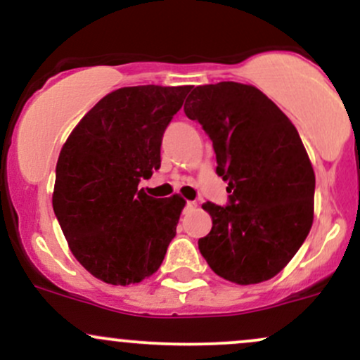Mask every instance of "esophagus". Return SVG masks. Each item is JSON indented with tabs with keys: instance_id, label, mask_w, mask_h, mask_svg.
Returning a JSON list of instances; mask_svg holds the SVG:
<instances>
[{
	"instance_id": "esophagus-1",
	"label": "esophagus",
	"mask_w": 360,
	"mask_h": 360,
	"mask_svg": "<svg viewBox=\"0 0 360 360\" xmlns=\"http://www.w3.org/2000/svg\"><path fill=\"white\" fill-rule=\"evenodd\" d=\"M196 207H198V203H196V201H188V203H186L188 210H195Z\"/></svg>"
}]
</instances>
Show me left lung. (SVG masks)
<instances>
[{
    "label": "left lung",
    "instance_id": "1",
    "mask_svg": "<svg viewBox=\"0 0 360 360\" xmlns=\"http://www.w3.org/2000/svg\"><path fill=\"white\" fill-rule=\"evenodd\" d=\"M213 141L227 207L208 203L198 240L217 275L239 285L274 278L302 246L314 219V171L292 121L262 90L238 82L200 85L184 104Z\"/></svg>",
    "mask_w": 360,
    "mask_h": 360
}]
</instances>
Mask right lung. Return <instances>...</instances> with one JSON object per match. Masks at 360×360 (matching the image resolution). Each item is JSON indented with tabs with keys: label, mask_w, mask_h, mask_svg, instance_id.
I'll use <instances>...</instances> for the list:
<instances>
[{
	"label": "right lung",
	"mask_w": 360,
	"mask_h": 360,
	"mask_svg": "<svg viewBox=\"0 0 360 360\" xmlns=\"http://www.w3.org/2000/svg\"><path fill=\"white\" fill-rule=\"evenodd\" d=\"M191 85L122 86L102 97L59 152L53 208L89 274L129 285L159 270L186 201L138 189L160 167L162 135Z\"/></svg>",
	"instance_id": "right-lung-1"
}]
</instances>
